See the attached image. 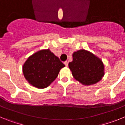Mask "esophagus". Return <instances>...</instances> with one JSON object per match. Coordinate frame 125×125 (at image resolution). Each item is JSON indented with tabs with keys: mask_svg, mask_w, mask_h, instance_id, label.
I'll use <instances>...</instances> for the list:
<instances>
[{
	"mask_svg": "<svg viewBox=\"0 0 125 125\" xmlns=\"http://www.w3.org/2000/svg\"><path fill=\"white\" fill-rule=\"evenodd\" d=\"M64 65L66 66V67H68V61L64 62Z\"/></svg>",
	"mask_w": 125,
	"mask_h": 125,
	"instance_id": "1",
	"label": "esophagus"
}]
</instances>
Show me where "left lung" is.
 <instances>
[{"instance_id": "left-lung-1", "label": "left lung", "mask_w": 125, "mask_h": 125, "mask_svg": "<svg viewBox=\"0 0 125 125\" xmlns=\"http://www.w3.org/2000/svg\"><path fill=\"white\" fill-rule=\"evenodd\" d=\"M73 78L84 86H91L102 79L104 66L102 60L85 49L73 53V61L68 64Z\"/></svg>"}]
</instances>
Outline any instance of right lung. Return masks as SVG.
<instances>
[{
  "label": "right lung",
  "instance_id": "obj_1",
  "mask_svg": "<svg viewBox=\"0 0 125 125\" xmlns=\"http://www.w3.org/2000/svg\"><path fill=\"white\" fill-rule=\"evenodd\" d=\"M65 67L59 57L49 49H41L27 58L22 66L24 78L34 87L44 89L56 79L59 71Z\"/></svg>",
  "mask_w": 125,
  "mask_h": 125
}]
</instances>
